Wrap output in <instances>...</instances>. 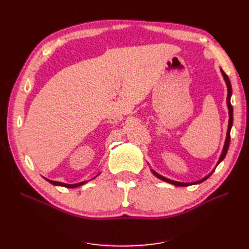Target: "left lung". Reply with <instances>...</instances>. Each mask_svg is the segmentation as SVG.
<instances>
[{
	"instance_id": "8db88e82",
	"label": "left lung",
	"mask_w": 249,
	"mask_h": 249,
	"mask_svg": "<svg viewBox=\"0 0 249 249\" xmlns=\"http://www.w3.org/2000/svg\"><path fill=\"white\" fill-rule=\"evenodd\" d=\"M221 72H222V76H223V78H224V80H225V83H227V86H228V100H227V102H228L229 113H230V120H229V129H228V133H227V139H225V143H224V146H223V152H222V154H221V156H220V159H219V161H218V164H219V163L224 159L225 156H227L228 149H229V146H230V142H231V125H232V106H231V82H230V79H229V77H228V74L225 73L222 70H221ZM213 171H214V170H213ZM213 171L211 172L208 177L203 178L202 179L198 180V182H196V183H179V182H176V180H172V179H169V178H164V177L160 176L159 173H157L156 171L152 170V172L154 173V175H155L157 178H159L160 179L164 180V182H167V183H169V184H172V185H175V186H180V187H185V186H190V185H193V184H199V183H202L203 180H206V179H207L211 175H212Z\"/></svg>"
}]
</instances>
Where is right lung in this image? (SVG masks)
<instances>
[{
    "instance_id": "add662e5",
    "label": "right lung",
    "mask_w": 249,
    "mask_h": 249,
    "mask_svg": "<svg viewBox=\"0 0 249 249\" xmlns=\"http://www.w3.org/2000/svg\"><path fill=\"white\" fill-rule=\"evenodd\" d=\"M95 178H96V177H95ZM46 179L48 180V182H50L51 184H53V185H55V186H62V187H66V188H76V187L82 186V185H84L85 183H87V182H82V183L71 185V184H64V183H60V182H55V180H51V179H48V178H46Z\"/></svg>"
}]
</instances>
